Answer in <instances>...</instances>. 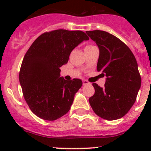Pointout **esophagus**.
I'll return each mask as SVG.
<instances>
[{
    "mask_svg": "<svg viewBox=\"0 0 151 151\" xmlns=\"http://www.w3.org/2000/svg\"><path fill=\"white\" fill-rule=\"evenodd\" d=\"M83 85H90L91 83H90L88 80H83Z\"/></svg>",
    "mask_w": 151,
    "mask_h": 151,
    "instance_id": "34e87169",
    "label": "esophagus"
}]
</instances>
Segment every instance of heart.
Returning <instances> with one entry per match:
<instances>
[{
    "label": "heart",
    "instance_id": "b5f03b06",
    "mask_svg": "<svg viewBox=\"0 0 151 151\" xmlns=\"http://www.w3.org/2000/svg\"><path fill=\"white\" fill-rule=\"evenodd\" d=\"M92 46H93V45H87L86 47H85V49L88 48V47H92Z\"/></svg>",
    "mask_w": 151,
    "mask_h": 151
}]
</instances>
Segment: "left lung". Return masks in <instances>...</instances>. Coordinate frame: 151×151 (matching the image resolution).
Wrapping results in <instances>:
<instances>
[{
  "mask_svg": "<svg viewBox=\"0 0 151 151\" xmlns=\"http://www.w3.org/2000/svg\"><path fill=\"white\" fill-rule=\"evenodd\" d=\"M86 33L99 48L97 71L106 77L104 88L93 83L95 93L89 103L103 119H119L134 104L140 88L137 62L129 47L116 36L99 30Z\"/></svg>",
  "mask_w": 151,
  "mask_h": 151,
  "instance_id": "8db88e82",
  "label": "left lung"
}]
</instances>
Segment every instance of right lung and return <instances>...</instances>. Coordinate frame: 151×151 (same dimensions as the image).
<instances>
[{"label":"right lung","mask_w":151,"mask_h":151,"mask_svg":"<svg viewBox=\"0 0 151 151\" xmlns=\"http://www.w3.org/2000/svg\"><path fill=\"white\" fill-rule=\"evenodd\" d=\"M88 39L81 30L58 29L42 33L28 49L19 79L24 99L36 116L55 121L68 112L83 82L60 77V67L79 44Z\"/></svg>","instance_id":"1"}]
</instances>
